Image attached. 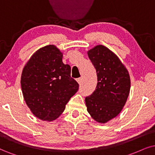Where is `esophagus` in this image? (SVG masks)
<instances>
[{"instance_id":"esophagus-1","label":"esophagus","mask_w":155,"mask_h":155,"mask_svg":"<svg viewBox=\"0 0 155 155\" xmlns=\"http://www.w3.org/2000/svg\"><path fill=\"white\" fill-rule=\"evenodd\" d=\"M77 81H78V83L79 84V85L81 86V85H82V84H83V79H82L81 77L79 78V79H77Z\"/></svg>"}]
</instances>
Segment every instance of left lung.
Segmentation results:
<instances>
[{
    "instance_id": "8db88e82",
    "label": "left lung",
    "mask_w": 155,
    "mask_h": 155,
    "mask_svg": "<svg viewBox=\"0 0 155 155\" xmlns=\"http://www.w3.org/2000/svg\"><path fill=\"white\" fill-rule=\"evenodd\" d=\"M88 56L96 68L98 82L95 91L86 97V105L92 118L105 123L124 107L130 91V75L119 58L102 45L89 51Z\"/></svg>"
}]
</instances>
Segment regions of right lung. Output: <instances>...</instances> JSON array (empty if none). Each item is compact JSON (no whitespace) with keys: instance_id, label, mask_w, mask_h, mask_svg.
<instances>
[{"instance_id":"right-lung-1","label":"right lung","mask_w":155,"mask_h":155,"mask_svg":"<svg viewBox=\"0 0 155 155\" xmlns=\"http://www.w3.org/2000/svg\"><path fill=\"white\" fill-rule=\"evenodd\" d=\"M62 58L56 46L48 45L35 52L23 68L21 84L24 100L41 120L58 118L79 89V84L71 77V66Z\"/></svg>"}]
</instances>
